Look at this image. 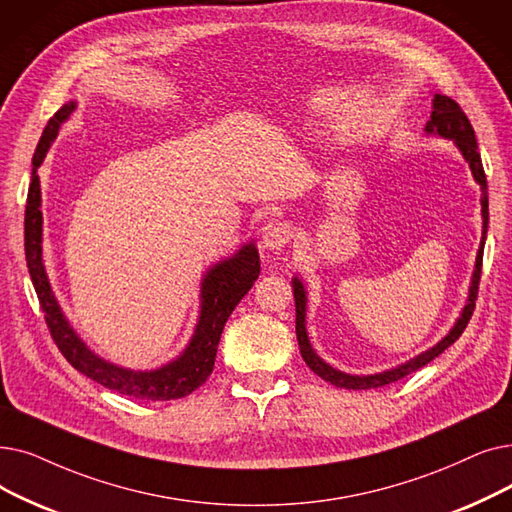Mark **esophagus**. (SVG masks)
I'll return each mask as SVG.
<instances>
[{
	"mask_svg": "<svg viewBox=\"0 0 512 512\" xmlns=\"http://www.w3.org/2000/svg\"><path fill=\"white\" fill-rule=\"evenodd\" d=\"M293 238V226L284 219H270L261 230V247L268 251H280Z\"/></svg>",
	"mask_w": 512,
	"mask_h": 512,
	"instance_id": "obj_1",
	"label": "esophagus"
}]
</instances>
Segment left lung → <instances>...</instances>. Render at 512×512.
Returning <instances> with one entry per match:
<instances>
[{
	"label": "left lung",
	"instance_id": "obj_1",
	"mask_svg": "<svg viewBox=\"0 0 512 512\" xmlns=\"http://www.w3.org/2000/svg\"><path fill=\"white\" fill-rule=\"evenodd\" d=\"M425 133L429 136H439L452 140L456 144V148L460 150V154L464 157V161L469 163L471 173L475 177V182L481 188V217H483V236H481V244L477 251V259H475V270H473V278H471V286H469V299H466V305L460 311V318L454 322V326L450 328V332L443 337L437 345H433L431 349L418 353L416 358L399 364L391 370L385 372H376V374H347L343 370L332 368L330 364H326L320 355L314 351L307 337V326H305V316H307V291L305 284L293 276L291 284H293V295H295V311H297V341H299V349L305 364L314 370L320 379H324L326 383L341 387V389H376V387H385L389 383H395L404 376L412 374L414 370L427 366L431 360H435L439 353L446 351L454 341H458V337L464 332L466 324H469L473 309H475V301H477V291H479V278H481V261H483V247H485V234H487V224H490V209H487V180H485V171L481 165V157L477 150V138L471 121L466 119L464 110L458 106V102H454L448 96L435 94L433 96V113L431 119L425 125Z\"/></svg>",
	"mask_w": 512,
	"mask_h": 512
}]
</instances>
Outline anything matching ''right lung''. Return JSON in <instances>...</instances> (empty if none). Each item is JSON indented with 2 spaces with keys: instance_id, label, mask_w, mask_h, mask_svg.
<instances>
[{
  "instance_id": "1",
  "label": "right lung",
  "mask_w": 512,
  "mask_h": 512,
  "mask_svg": "<svg viewBox=\"0 0 512 512\" xmlns=\"http://www.w3.org/2000/svg\"><path fill=\"white\" fill-rule=\"evenodd\" d=\"M75 102L64 104L43 129V136L33 154L31 186L27 194L25 211V255L27 268L39 297L50 335L62 355L73 368H77L87 379L100 383L106 389H113L121 395L136 399H152V402H167V399H180L201 387L213 372L217 345L221 332L240 303V299L251 291V286L259 278V253L253 242L242 244L232 255L217 261L205 272L201 282V314L194 328V335L186 349L175 360L167 362L157 370H131L117 366L100 358L83 343L71 322L66 320L60 309L52 286L43 265V215H41V188L37 169L46 159L52 142L58 136L60 125L71 117Z\"/></svg>"
}]
</instances>
